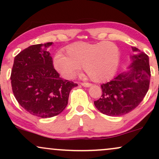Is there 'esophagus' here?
<instances>
[{
	"label": "esophagus",
	"mask_w": 159,
	"mask_h": 159,
	"mask_svg": "<svg viewBox=\"0 0 159 159\" xmlns=\"http://www.w3.org/2000/svg\"><path fill=\"white\" fill-rule=\"evenodd\" d=\"M81 85L83 86V87H89L91 86V84L90 83H87V82H83V83H81Z\"/></svg>",
	"instance_id": "obj_1"
}]
</instances>
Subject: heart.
Returning a JSON list of instances; mask_svg holds the SVG:
<instances>
[{"mask_svg": "<svg viewBox=\"0 0 159 159\" xmlns=\"http://www.w3.org/2000/svg\"><path fill=\"white\" fill-rule=\"evenodd\" d=\"M67 55L58 52L54 57V67L63 78H74L84 67V72L96 81L112 77L117 69L120 49L115 43H75L66 48Z\"/></svg>", "mask_w": 159, "mask_h": 159, "instance_id": "obj_1", "label": "heart"}]
</instances>
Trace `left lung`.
<instances>
[{
	"instance_id": "obj_1",
	"label": "left lung",
	"mask_w": 159,
	"mask_h": 159,
	"mask_svg": "<svg viewBox=\"0 0 159 159\" xmlns=\"http://www.w3.org/2000/svg\"><path fill=\"white\" fill-rule=\"evenodd\" d=\"M132 48L134 54L131 57L130 69L102 84L101 98L94 101L96 108L107 116H122L133 111L149 90L151 76L149 57L136 47Z\"/></svg>"
}]
</instances>
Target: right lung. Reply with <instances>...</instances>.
Masks as SVG:
<instances>
[{
    "label": "right lung",
    "mask_w": 159,
    "mask_h": 159,
    "mask_svg": "<svg viewBox=\"0 0 159 159\" xmlns=\"http://www.w3.org/2000/svg\"><path fill=\"white\" fill-rule=\"evenodd\" d=\"M52 43L33 45L15 57L11 84L14 96L27 112L41 118L57 116L68 104L78 84L60 78L48 48Z\"/></svg>",
    "instance_id": "right-lung-1"
}]
</instances>
